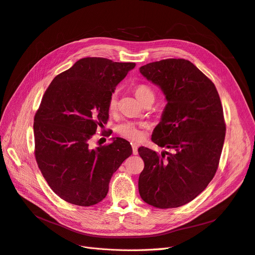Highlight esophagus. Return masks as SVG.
Listing matches in <instances>:
<instances>
[{
    "mask_svg": "<svg viewBox=\"0 0 255 255\" xmlns=\"http://www.w3.org/2000/svg\"><path fill=\"white\" fill-rule=\"evenodd\" d=\"M131 148H132V153L135 155L138 154V144L137 143H131Z\"/></svg>",
    "mask_w": 255,
    "mask_h": 255,
    "instance_id": "34e87169",
    "label": "esophagus"
}]
</instances>
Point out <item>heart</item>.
Segmentation results:
<instances>
[{
    "label": "heart",
    "mask_w": 255,
    "mask_h": 255,
    "mask_svg": "<svg viewBox=\"0 0 255 255\" xmlns=\"http://www.w3.org/2000/svg\"><path fill=\"white\" fill-rule=\"evenodd\" d=\"M134 92L136 98L139 102H141L143 99L147 98V96H153L152 90L146 86V85H137L134 88ZM117 107V94L113 93L110 96V100L108 103V108L111 112L114 111ZM146 127L144 124H137L132 123V121H125V123L120 124L117 127V132L123 136L126 139L131 140V141H139L143 138V128Z\"/></svg>",
    "instance_id": "1"
}]
</instances>
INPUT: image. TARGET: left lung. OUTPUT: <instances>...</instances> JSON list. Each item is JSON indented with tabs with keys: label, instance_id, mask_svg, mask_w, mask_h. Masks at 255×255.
Wrapping results in <instances>:
<instances>
[{
	"label": "left lung",
	"instance_id": "left-lung-1",
	"mask_svg": "<svg viewBox=\"0 0 255 255\" xmlns=\"http://www.w3.org/2000/svg\"><path fill=\"white\" fill-rule=\"evenodd\" d=\"M140 72L167 102L151 140L173 151L139 147V193L154 208H178L197 197L217 171L226 130L221 101L214 83L188 60H161Z\"/></svg>",
	"mask_w": 255,
	"mask_h": 255
}]
</instances>
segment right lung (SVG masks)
Masks as SVG:
<instances>
[{
    "instance_id": "right-lung-1",
    "label": "right lung",
    "mask_w": 255,
    "mask_h": 255,
    "mask_svg": "<svg viewBox=\"0 0 255 255\" xmlns=\"http://www.w3.org/2000/svg\"><path fill=\"white\" fill-rule=\"evenodd\" d=\"M135 63L88 57L58 75L34 117L35 157L46 183L63 200L81 205L101 202L113 173L132 153L128 141L113 138L95 148L90 139L107 124L108 103Z\"/></svg>"
}]
</instances>
